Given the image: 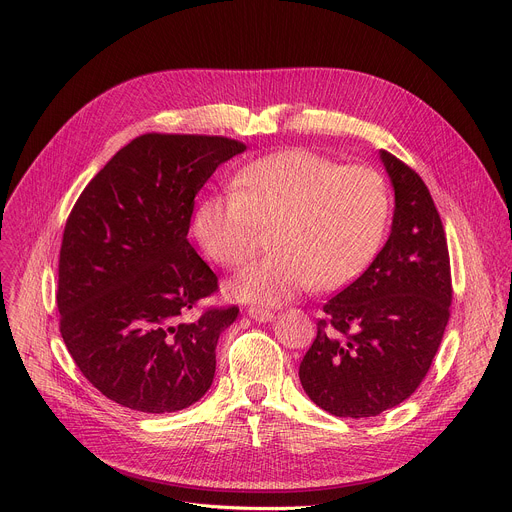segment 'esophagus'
Instances as JSON below:
<instances>
[{"label": "esophagus", "instance_id": "34e87169", "mask_svg": "<svg viewBox=\"0 0 512 512\" xmlns=\"http://www.w3.org/2000/svg\"><path fill=\"white\" fill-rule=\"evenodd\" d=\"M247 314L255 322H271L275 318V314L271 310H265V308H249Z\"/></svg>", "mask_w": 512, "mask_h": 512}]
</instances>
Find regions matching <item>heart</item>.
Instances as JSON below:
<instances>
[{"instance_id":"heart-1","label":"heart","mask_w":512,"mask_h":512,"mask_svg":"<svg viewBox=\"0 0 512 512\" xmlns=\"http://www.w3.org/2000/svg\"><path fill=\"white\" fill-rule=\"evenodd\" d=\"M387 216V186L375 170L285 150L243 166L231 190L206 196L194 233L214 263L237 269L271 229V253L239 273L229 294L277 306L312 285L328 291L358 277L379 251Z\"/></svg>"}]
</instances>
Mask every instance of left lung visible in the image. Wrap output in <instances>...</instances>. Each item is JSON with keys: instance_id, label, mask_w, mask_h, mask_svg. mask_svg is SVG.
<instances>
[{"instance_id": "left-lung-1", "label": "left lung", "mask_w": 512, "mask_h": 512, "mask_svg": "<svg viewBox=\"0 0 512 512\" xmlns=\"http://www.w3.org/2000/svg\"><path fill=\"white\" fill-rule=\"evenodd\" d=\"M395 190L385 247L324 304L300 364L308 397L336 417H373L409 399L442 344L452 306L440 212L415 170L381 150Z\"/></svg>"}]
</instances>
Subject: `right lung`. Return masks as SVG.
<instances>
[{"label":"right lung","mask_w":512,"mask_h":512,"mask_svg":"<svg viewBox=\"0 0 512 512\" xmlns=\"http://www.w3.org/2000/svg\"><path fill=\"white\" fill-rule=\"evenodd\" d=\"M245 150L221 135L145 133L72 206L58 259L60 334L107 399L172 413L210 389L218 336L239 308H206L186 320L218 289L188 229L200 188Z\"/></svg>","instance_id":"obj_1"}]
</instances>
